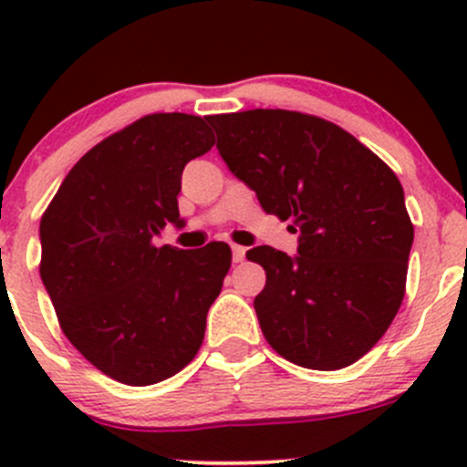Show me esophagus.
Returning a JSON list of instances; mask_svg holds the SVG:
<instances>
[{
	"label": "esophagus",
	"mask_w": 467,
	"mask_h": 467,
	"mask_svg": "<svg viewBox=\"0 0 467 467\" xmlns=\"http://www.w3.org/2000/svg\"><path fill=\"white\" fill-rule=\"evenodd\" d=\"M244 257H246V248L237 246V244H234V246H233V262H244Z\"/></svg>",
	"instance_id": "esophagus-1"
}]
</instances>
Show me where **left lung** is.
Listing matches in <instances>:
<instances>
[{"instance_id": "obj_1", "label": "left lung", "mask_w": 467, "mask_h": 467, "mask_svg": "<svg viewBox=\"0 0 467 467\" xmlns=\"http://www.w3.org/2000/svg\"><path fill=\"white\" fill-rule=\"evenodd\" d=\"M230 171L289 219L298 255L246 253L266 285L255 312L291 364L338 370L384 337L404 298L413 225L398 176L341 126L294 110L207 117Z\"/></svg>"}]
</instances>
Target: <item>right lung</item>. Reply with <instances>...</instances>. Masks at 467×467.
<instances>
[{"label": "right lung", "mask_w": 467, "mask_h": 467, "mask_svg": "<svg viewBox=\"0 0 467 467\" xmlns=\"http://www.w3.org/2000/svg\"><path fill=\"white\" fill-rule=\"evenodd\" d=\"M210 126L155 112L88 150L40 221V277L65 337L108 378L149 386L185 368L205 337L233 253L155 246L178 212L182 169L212 149Z\"/></svg>", "instance_id": "add662e5"}]
</instances>
